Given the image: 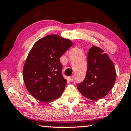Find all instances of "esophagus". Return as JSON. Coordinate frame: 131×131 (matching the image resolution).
<instances>
[{"label":"esophagus","mask_w":131,"mask_h":131,"mask_svg":"<svg viewBox=\"0 0 131 131\" xmlns=\"http://www.w3.org/2000/svg\"><path fill=\"white\" fill-rule=\"evenodd\" d=\"M73 79H74V76L73 75L70 76V77L68 78V80H69L70 81H72V80H73Z\"/></svg>","instance_id":"1"}]
</instances>
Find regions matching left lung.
Wrapping results in <instances>:
<instances>
[{
    "label": "left lung",
    "instance_id": "obj_1",
    "mask_svg": "<svg viewBox=\"0 0 131 131\" xmlns=\"http://www.w3.org/2000/svg\"><path fill=\"white\" fill-rule=\"evenodd\" d=\"M87 57V71L77 89L88 99L97 101L109 93L116 80L113 62L103 50L92 46Z\"/></svg>",
    "mask_w": 131,
    "mask_h": 131
}]
</instances>
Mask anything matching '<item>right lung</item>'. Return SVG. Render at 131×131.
<instances>
[{"instance_id": "add662e5", "label": "right lung", "mask_w": 131, "mask_h": 131, "mask_svg": "<svg viewBox=\"0 0 131 131\" xmlns=\"http://www.w3.org/2000/svg\"><path fill=\"white\" fill-rule=\"evenodd\" d=\"M72 42L57 35L36 41L23 67V80L27 91L36 100L48 102L62 95L67 80L62 75L60 58Z\"/></svg>"}]
</instances>
